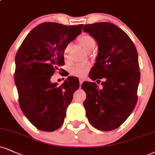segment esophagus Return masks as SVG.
<instances>
[{
	"instance_id": "esophagus-1",
	"label": "esophagus",
	"mask_w": 155,
	"mask_h": 155,
	"mask_svg": "<svg viewBox=\"0 0 155 155\" xmlns=\"http://www.w3.org/2000/svg\"><path fill=\"white\" fill-rule=\"evenodd\" d=\"M84 82V80L82 79H79V84H80V86L82 84V83Z\"/></svg>"
}]
</instances>
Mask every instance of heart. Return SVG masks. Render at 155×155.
<instances>
[{
	"mask_svg": "<svg viewBox=\"0 0 155 155\" xmlns=\"http://www.w3.org/2000/svg\"><path fill=\"white\" fill-rule=\"evenodd\" d=\"M79 42L81 46L86 51L90 52L94 49L96 46V42L94 39L89 35H83L79 38ZM71 48V45L68 44L65 48L63 55L66 60H68V52ZM90 68V65L89 63H79L73 66L70 69V72L72 75L83 77L88 72Z\"/></svg>",
	"mask_w": 155,
	"mask_h": 155,
	"instance_id": "heart-1",
	"label": "heart"
}]
</instances>
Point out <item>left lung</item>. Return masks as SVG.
<instances>
[{"label": "left lung", "instance_id": "1", "mask_svg": "<svg viewBox=\"0 0 155 155\" xmlns=\"http://www.w3.org/2000/svg\"><path fill=\"white\" fill-rule=\"evenodd\" d=\"M83 31L98 46L89 78L93 81L105 78L101 88L89 81L81 86L87 94L86 115L94 128L112 131L124 124L137 105L140 81L137 50L128 35L110 22L86 24Z\"/></svg>", "mask_w": 155, "mask_h": 155}]
</instances>
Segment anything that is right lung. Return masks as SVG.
<instances>
[{"instance_id":"1","label":"right lung","mask_w":155,"mask_h":155,"mask_svg":"<svg viewBox=\"0 0 155 155\" xmlns=\"http://www.w3.org/2000/svg\"><path fill=\"white\" fill-rule=\"evenodd\" d=\"M83 26L39 24L25 37L16 53L14 81L20 107L41 131H53L62 126L67 107L79 89V79L74 76H68L61 86L52 83L50 78L58 66L64 64L65 48L81 34Z\"/></svg>"}]
</instances>
